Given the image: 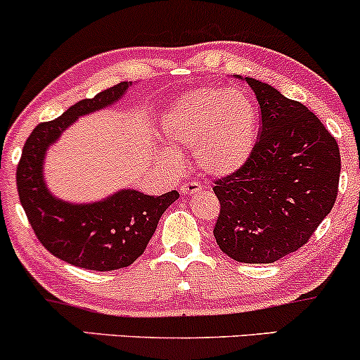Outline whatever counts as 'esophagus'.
<instances>
[{"mask_svg": "<svg viewBox=\"0 0 360 360\" xmlns=\"http://www.w3.org/2000/svg\"><path fill=\"white\" fill-rule=\"evenodd\" d=\"M201 189V184L196 183V181H189V183H184L183 186H181V193L183 195H193V193L200 191Z\"/></svg>", "mask_w": 360, "mask_h": 360, "instance_id": "obj_1", "label": "esophagus"}]
</instances>
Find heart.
<instances>
[{"mask_svg":"<svg viewBox=\"0 0 360 360\" xmlns=\"http://www.w3.org/2000/svg\"><path fill=\"white\" fill-rule=\"evenodd\" d=\"M258 131V110L239 90L203 89L183 94L164 110L159 157L179 165L177 152L195 147L196 164L213 176H229L250 160Z\"/></svg>","mask_w":360,"mask_h":360,"instance_id":"b5f03b06","label":"heart"}]
</instances>
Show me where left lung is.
Instances as JSON below:
<instances>
[{"label": "left lung", "mask_w": 360, "mask_h": 360, "mask_svg": "<svg viewBox=\"0 0 360 360\" xmlns=\"http://www.w3.org/2000/svg\"><path fill=\"white\" fill-rule=\"evenodd\" d=\"M244 80L262 109L259 138L239 171L215 181L220 213L213 236L236 262L274 263L302 248L333 208L340 150L306 105Z\"/></svg>", "instance_id": "8db88e82"}]
</instances>
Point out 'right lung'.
<instances>
[{"label":"right lung","instance_id":"1","mask_svg":"<svg viewBox=\"0 0 360 360\" xmlns=\"http://www.w3.org/2000/svg\"><path fill=\"white\" fill-rule=\"evenodd\" d=\"M131 82L84 98L53 121L41 122L27 138L17 167V189L35 236L51 255L85 270L129 266L143 255L162 213L179 198L177 191L148 196L121 189L94 203L56 198L44 181L46 152L80 116L116 104Z\"/></svg>","mask_w":360,"mask_h":360}]
</instances>
